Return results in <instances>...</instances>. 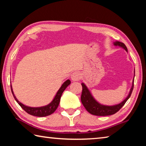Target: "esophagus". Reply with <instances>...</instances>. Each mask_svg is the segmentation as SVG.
Returning <instances> with one entry per match:
<instances>
[{"label":"esophagus","mask_w":146,"mask_h":146,"mask_svg":"<svg viewBox=\"0 0 146 146\" xmlns=\"http://www.w3.org/2000/svg\"><path fill=\"white\" fill-rule=\"evenodd\" d=\"M81 78V74L79 72H74L71 75V79L73 81H77L80 80Z\"/></svg>","instance_id":"esophagus-1"}]
</instances>
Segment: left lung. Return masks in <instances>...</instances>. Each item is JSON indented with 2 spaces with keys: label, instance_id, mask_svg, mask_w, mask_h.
<instances>
[{
  "label": "left lung",
  "instance_id": "1",
  "mask_svg": "<svg viewBox=\"0 0 146 146\" xmlns=\"http://www.w3.org/2000/svg\"><path fill=\"white\" fill-rule=\"evenodd\" d=\"M113 44L115 46H119V47H122L127 52L126 46L125 45L124 43L120 42H115L113 43ZM81 85H82L83 90L82 94H81V101L86 110H87L89 113L94 115L107 116L111 115H113L117 113V112L124 105V104L126 103L127 99L130 98L134 86V78L133 81L132 86L131 89H130L129 93L128 94V96H127V98L125 99L123 101H122L121 103L115 104V105L113 106H106L99 103L94 98V97L91 94L90 92L89 91L88 88L86 87V86L85 84L83 83H81Z\"/></svg>",
  "mask_w": 146,
  "mask_h": 146
}]
</instances>
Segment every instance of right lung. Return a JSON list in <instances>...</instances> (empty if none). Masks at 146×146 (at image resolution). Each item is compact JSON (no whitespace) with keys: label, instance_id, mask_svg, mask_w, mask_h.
I'll return each mask as SVG.
<instances>
[{"label":"right lung","instance_id":"obj_1","mask_svg":"<svg viewBox=\"0 0 146 146\" xmlns=\"http://www.w3.org/2000/svg\"><path fill=\"white\" fill-rule=\"evenodd\" d=\"M70 84V81L69 80H67L66 81H65L63 85H61L60 88L58 90V92L56 93V95L54 97V98L52 101L50 103L44 106L36 107V108H35V107L27 106L20 103V102L18 101V99L16 98V97H15V94L13 93V91L11 85V92L13 94V95L15 101L17 102L18 104L22 107V108L26 111L27 113L31 115H33V116L45 117V116L49 115H51L56 111V110L57 109L58 106L59 105V103H60L61 97V95H62L63 91L65 90L66 88Z\"/></svg>","mask_w":146,"mask_h":146}]
</instances>
